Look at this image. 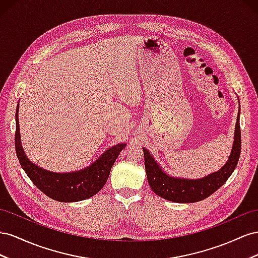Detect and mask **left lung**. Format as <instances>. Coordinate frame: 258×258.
Here are the masks:
<instances>
[{"label":"left lung","mask_w":258,"mask_h":258,"mask_svg":"<svg viewBox=\"0 0 258 258\" xmlns=\"http://www.w3.org/2000/svg\"><path fill=\"white\" fill-rule=\"evenodd\" d=\"M147 178L152 191L165 200L177 203H194L204 200L222 187L238 164L241 152V130L239 114L234 131V142L227 163L218 172L201 179L175 178L166 175L152 158L149 151L143 148Z\"/></svg>","instance_id":"left-lung-1"}]
</instances>
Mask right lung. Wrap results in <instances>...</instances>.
<instances>
[{"mask_svg": "<svg viewBox=\"0 0 258 258\" xmlns=\"http://www.w3.org/2000/svg\"><path fill=\"white\" fill-rule=\"evenodd\" d=\"M125 146L126 144H120L110 148L85 170L63 174L45 171L29 161L21 147L17 107L16 132H15V148H16L17 158L28 177L43 194L53 200L59 202H77L96 195L105 186L114 161Z\"/></svg>", "mask_w": 258, "mask_h": 258, "instance_id": "right-lung-1", "label": "right lung"}]
</instances>
